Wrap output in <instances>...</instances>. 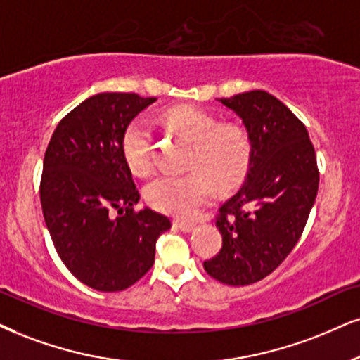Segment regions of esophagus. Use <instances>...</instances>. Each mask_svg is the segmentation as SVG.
Wrapping results in <instances>:
<instances>
[{
  "instance_id": "1",
  "label": "esophagus",
  "mask_w": 360,
  "mask_h": 360,
  "mask_svg": "<svg viewBox=\"0 0 360 360\" xmlns=\"http://www.w3.org/2000/svg\"><path fill=\"white\" fill-rule=\"evenodd\" d=\"M173 227H175L176 230H181V232L188 233V232H192V230L195 229V224H192V221L175 220V221H173Z\"/></svg>"
}]
</instances>
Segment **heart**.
<instances>
[{"instance_id": "b5f03b06", "label": "heart", "mask_w": 360, "mask_h": 360, "mask_svg": "<svg viewBox=\"0 0 360 360\" xmlns=\"http://www.w3.org/2000/svg\"><path fill=\"white\" fill-rule=\"evenodd\" d=\"M165 125L193 143L185 175H160L146 185V202L175 217L190 219L212 200L215 184L232 188L245 175L250 160V141L240 127L220 125L210 113L180 106L165 113ZM153 131L143 118L133 120L123 133L122 150L135 175L152 170Z\"/></svg>"}]
</instances>
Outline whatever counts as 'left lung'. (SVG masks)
<instances>
[{"mask_svg":"<svg viewBox=\"0 0 360 360\" xmlns=\"http://www.w3.org/2000/svg\"><path fill=\"white\" fill-rule=\"evenodd\" d=\"M219 101L242 120L250 160L240 190L220 207L221 248L203 269L227 285H250L272 274L304 232L319 188L316 150L304 123L270 93Z\"/></svg>","mask_w":360,"mask_h":360,"instance_id":"8db88e82","label":"left lung"}]
</instances>
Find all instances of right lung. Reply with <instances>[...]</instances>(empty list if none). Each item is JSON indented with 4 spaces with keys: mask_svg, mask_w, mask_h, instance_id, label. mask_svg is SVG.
I'll list each match as a JSON object with an SVG mask.
<instances>
[{
    "mask_svg": "<svg viewBox=\"0 0 360 360\" xmlns=\"http://www.w3.org/2000/svg\"><path fill=\"white\" fill-rule=\"evenodd\" d=\"M155 101L136 93L93 95L58 123L44 153L39 198L53 245L95 290L139 282L152 269L157 238L172 227L152 208L133 210L140 193L122 150L127 127Z\"/></svg>",
    "mask_w": 360,
    "mask_h": 360,
    "instance_id": "add662e5",
    "label": "right lung"
}]
</instances>
